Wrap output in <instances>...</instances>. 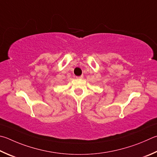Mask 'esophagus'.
<instances>
[{"label": "esophagus", "mask_w": 157, "mask_h": 157, "mask_svg": "<svg viewBox=\"0 0 157 157\" xmlns=\"http://www.w3.org/2000/svg\"><path fill=\"white\" fill-rule=\"evenodd\" d=\"M77 79H82L83 78V75H81V76H78V77H76Z\"/></svg>", "instance_id": "1"}]
</instances>
